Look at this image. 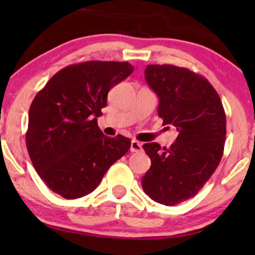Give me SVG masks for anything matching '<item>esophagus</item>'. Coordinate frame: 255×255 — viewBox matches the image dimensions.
<instances>
[{"instance_id": "esophagus-1", "label": "esophagus", "mask_w": 255, "mask_h": 255, "mask_svg": "<svg viewBox=\"0 0 255 255\" xmlns=\"http://www.w3.org/2000/svg\"><path fill=\"white\" fill-rule=\"evenodd\" d=\"M142 150V146L136 140H131L130 141V152H140Z\"/></svg>"}]
</instances>
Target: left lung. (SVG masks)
<instances>
[{"instance_id": "left-lung-1", "label": "left lung", "mask_w": 255, "mask_h": 255, "mask_svg": "<svg viewBox=\"0 0 255 255\" xmlns=\"http://www.w3.org/2000/svg\"><path fill=\"white\" fill-rule=\"evenodd\" d=\"M148 86L159 98L158 116L178 131L170 148L142 145L151 168L141 180L152 200L174 206L203 188L223 156L227 120L218 93L201 75L171 64H148Z\"/></svg>"}]
</instances>
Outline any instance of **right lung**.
Segmentation results:
<instances>
[{"mask_svg": "<svg viewBox=\"0 0 255 255\" xmlns=\"http://www.w3.org/2000/svg\"><path fill=\"white\" fill-rule=\"evenodd\" d=\"M128 62L87 61L61 69L28 111L26 146L44 183L66 199L90 194L130 147L128 137L105 136L97 119L108 92L129 77Z\"/></svg>", "mask_w": 255, "mask_h": 255, "instance_id": "1", "label": "right lung"}]
</instances>
